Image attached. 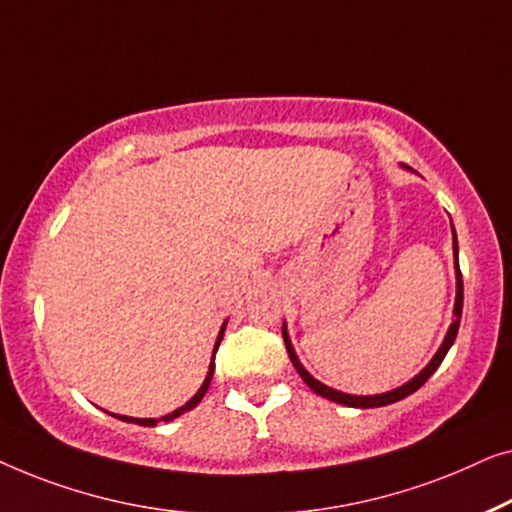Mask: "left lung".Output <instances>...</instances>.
Listing matches in <instances>:
<instances>
[{"label": "left lung", "mask_w": 512, "mask_h": 512, "mask_svg": "<svg viewBox=\"0 0 512 512\" xmlns=\"http://www.w3.org/2000/svg\"><path fill=\"white\" fill-rule=\"evenodd\" d=\"M452 250H455V273H457V297H455V320H452V325L448 329V334H445L441 348H438V352L434 355V359L424 366V369L417 373V376L413 380H408L406 385L397 387V390L392 392H385V394H371V397H357V394H345V392H338V390H331V387L322 385L320 380H315L311 373H308L304 366H301L297 352H294L292 343H290V336H287V329L283 325V341H285V348H287V355H290V362L294 364V369H297V373L301 378H304V383L311 387V390L315 394H320V397H325L329 401H336V403H343V406H350V408H378V406H387V403H394V401H401L406 399L408 394H413L420 390V387L427 383V380L431 378V373H434L438 366H441V362L445 359V355H448L450 345L455 343L457 338V331H459V320H462V306H464V283H462V271H459V248H457V236H455V227H452Z\"/></svg>", "instance_id": "8db88e82"}]
</instances>
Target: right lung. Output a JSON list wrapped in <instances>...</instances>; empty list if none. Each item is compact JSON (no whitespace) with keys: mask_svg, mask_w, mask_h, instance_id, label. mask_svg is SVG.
<instances>
[{"mask_svg":"<svg viewBox=\"0 0 512 512\" xmlns=\"http://www.w3.org/2000/svg\"><path fill=\"white\" fill-rule=\"evenodd\" d=\"M225 327H227V322L225 325H222V329H220V334H218V338H215V348H213V357H215V352H218V348H220V341H222V334H225ZM213 371H215V362L211 359V366H208V373H206V380L204 383H201V387H199V392L194 394V397L185 403V406H181V408H176L174 413H169V415H162V417H143V420H139V417H127V415H115L118 417V420H122V422H134V424H141V427H155L157 422H169V420H174V417H178V415H183L185 410H192L194 406H197V403L204 399V394H206V390H208V385H211V378H213Z\"/></svg>","mask_w":512,"mask_h":512,"instance_id":"add662e5","label":"right lung"}]
</instances>
